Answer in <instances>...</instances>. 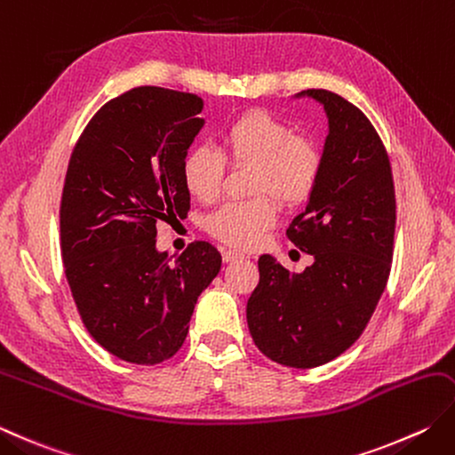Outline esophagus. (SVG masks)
Here are the masks:
<instances>
[{
    "mask_svg": "<svg viewBox=\"0 0 455 455\" xmlns=\"http://www.w3.org/2000/svg\"><path fill=\"white\" fill-rule=\"evenodd\" d=\"M238 258H244V254L238 252V251H225V252H222V260H225V262H235V260H238Z\"/></svg>",
    "mask_w": 455,
    "mask_h": 455,
    "instance_id": "obj_1",
    "label": "esophagus"
}]
</instances>
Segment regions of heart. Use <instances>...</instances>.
<instances>
[{
	"instance_id": "heart-1",
	"label": "heart",
	"mask_w": 455,
	"mask_h": 455,
	"mask_svg": "<svg viewBox=\"0 0 455 455\" xmlns=\"http://www.w3.org/2000/svg\"><path fill=\"white\" fill-rule=\"evenodd\" d=\"M230 165H252L254 199L228 201L207 217V230L220 243L235 248H254L275 225L278 199L283 207L304 204L319 183L323 156L314 141L293 136L274 116L252 110L240 114L220 132L219 149L195 146L181 164L185 189L195 199L212 201L220 191Z\"/></svg>"
}]
</instances>
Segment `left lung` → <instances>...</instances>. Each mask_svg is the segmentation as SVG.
Wrapping results in <instances>:
<instances>
[{"instance_id":"8db88e82","label":"left lung","mask_w":455,"mask_h":455,"mask_svg":"<svg viewBox=\"0 0 455 455\" xmlns=\"http://www.w3.org/2000/svg\"><path fill=\"white\" fill-rule=\"evenodd\" d=\"M301 94L329 118L322 177L286 230L314 264L290 274L272 256L258 258L246 322L266 357L314 369L349 349L375 314L393 266L396 199L387 148L367 116L323 88Z\"/></svg>"}]
</instances>
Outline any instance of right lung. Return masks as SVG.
Returning <instances> with one entry per match:
<instances>
[{
    "label": "right lung",
    "instance_id": "add662e5",
    "mask_svg": "<svg viewBox=\"0 0 455 455\" xmlns=\"http://www.w3.org/2000/svg\"><path fill=\"white\" fill-rule=\"evenodd\" d=\"M203 98L138 86L112 98L80 133L60 197V254L88 333L122 361L157 364L181 349L220 252L195 240L167 262L157 220L185 217L181 164Z\"/></svg>",
    "mask_w": 455,
    "mask_h": 455
}]
</instances>
